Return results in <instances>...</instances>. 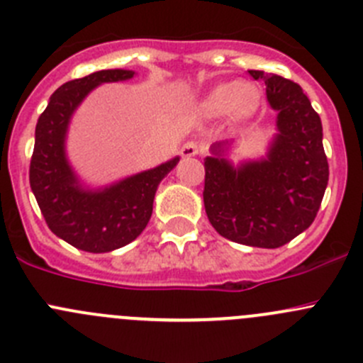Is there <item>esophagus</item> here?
<instances>
[{"mask_svg": "<svg viewBox=\"0 0 363 363\" xmlns=\"http://www.w3.org/2000/svg\"><path fill=\"white\" fill-rule=\"evenodd\" d=\"M202 152V145L197 141H186L181 148L182 157H193V155H199Z\"/></svg>", "mask_w": 363, "mask_h": 363, "instance_id": "1", "label": "esophagus"}]
</instances>
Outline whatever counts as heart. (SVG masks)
Wrapping results in <instances>:
<instances>
[{
  "mask_svg": "<svg viewBox=\"0 0 363 363\" xmlns=\"http://www.w3.org/2000/svg\"><path fill=\"white\" fill-rule=\"evenodd\" d=\"M259 101L258 89L249 82H225L209 91L204 100V111L211 116L228 113L233 121H243L252 116Z\"/></svg>",
  "mask_w": 363,
  "mask_h": 363,
  "instance_id": "b5f03b06",
  "label": "heart"
}]
</instances>
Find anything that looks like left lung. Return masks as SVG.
Masks as SVG:
<instances>
[{"label":"left lung","instance_id":"1","mask_svg":"<svg viewBox=\"0 0 363 363\" xmlns=\"http://www.w3.org/2000/svg\"><path fill=\"white\" fill-rule=\"evenodd\" d=\"M263 80L277 111V130L262 161L233 166L228 143L204 159V208L220 236L263 249H277L306 231L317 216L330 177L323 123L301 86L279 74L249 69Z\"/></svg>","mask_w":363,"mask_h":363}]
</instances>
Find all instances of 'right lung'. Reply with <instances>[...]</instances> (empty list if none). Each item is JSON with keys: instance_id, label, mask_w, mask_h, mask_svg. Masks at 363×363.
Segmentation results:
<instances>
[{"instance_id": "1", "label": "right lung", "mask_w": 363, "mask_h": 363, "mask_svg": "<svg viewBox=\"0 0 363 363\" xmlns=\"http://www.w3.org/2000/svg\"><path fill=\"white\" fill-rule=\"evenodd\" d=\"M132 77L128 69H101L69 80L37 120L30 186L53 235L86 252H111L138 238L152 216L159 182L179 162L175 157L96 191L84 189L74 177L64 152L71 114L96 86Z\"/></svg>"}]
</instances>
